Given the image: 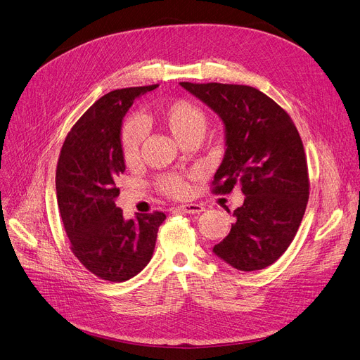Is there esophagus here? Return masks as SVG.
I'll list each match as a JSON object with an SVG mask.
<instances>
[{"mask_svg":"<svg viewBox=\"0 0 360 360\" xmlns=\"http://www.w3.org/2000/svg\"><path fill=\"white\" fill-rule=\"evenodd\" d=\"M177 210L184 212V214H199V212L205 211V208L200 204H186V205L177 207Z\"/></svg>","mask_w":360,"mask_h":360,"instance_id":"1","label":"esophagus"}]
</instances>
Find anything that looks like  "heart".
Masks as SVG:
<instances>
[{
	"mask_svg": "<svg viewBox=\"0 0 360 360\" xmlns=\"http://www.w3.org/2000/svg\"><path fill=\"white\" fill-rule=\"evenodd\" d=\"M158 122H160L165 130L174 137L180 145L192 139L202 137L205 130V117L195 105L186 102V100H176L165 106H162L158 112ZM143 139V130L137 121L127 122L122 136L121 146L122 156L125 162L131 164L139 158V148ZM161 189L169 196H183L188 192L186 183L174 176H168L161 179Z\"/></svg>",
	"mask_w": 360,
	"mask_h": 360,
	"instance_id": "1",
	"label": "heart"
}]
</instances>
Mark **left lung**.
I'll return each mask as SVG.
<instances>
[{
    "mask_svg": "<svg viewBox=\"0 0 360 360\" xmlns=\"http://www.w3.org/2000/svg\"><path fill=\"white\" fill-rule=\"evenodd\" d=\"M181 87L219 115L224 127V158L214 174V193L245 195L236 221L212 252L242 271L275 263L292 242L309 200L303 141L279 105L260 90L233 84Z\"/></svg>",
    "mask_w": 360,
    "mask_h": 360,
    "instance_id": "obj_1",
    "label": "left lung"
}]
</instances>
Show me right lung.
Segmentation results:
<instances>
[{
	"mask_svg": "<svg viewBox=\"0 0 360 360\" xmlns=\"http://www.w3.org/2000/svg\"><path fill=\"white\" fill-rule=\"evenodd\" d=\"M158 85L115 90L85 112L68 134L56 171L57 205L70 250L93 275L110 282L136 276L150 262L165 214L125 220L115 205L125 171L122 120L140 96Z\"/></svg>",
	"mask_w": 360,
	"mask_h": 360,
	"instance_id": "right-lung-1",
	"label": "right lung"
}]
</instances>
